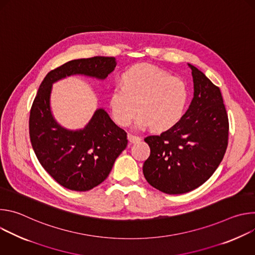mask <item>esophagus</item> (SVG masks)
<instances>
[{"label":"esophagus","mask_w":255,"mask_h":255,"mask_svg":"<svg viewBox=\"0 0 255 255\" xmlns=\"http://www.w3.org/2000/svg\"><path fill=\"white\" fill-rule=\"evenodd\" d=\"M128 139H129L130 143H138L141 140V138L139 136H135V135H132V134L128 135Z\"/></svg>","instance_id":"obj_1"}]
</instances>
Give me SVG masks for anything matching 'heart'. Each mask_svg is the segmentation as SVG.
I'll return each instance as SVG.
<instances>
[{"label":"heart","mask_w":255,"mask_h":255,"mask_svg":"<svg viewBox=\"0 0 255 255\" xmlns=\"http://www.w3.org/2000/svg\"><path fill=\"white\" fill-rule=\"evenodd\" d=\"M121 81L110 95L112 116L119 125L128 126L136 112L137 129L162 131L183 118L189 90L181 80L152 64L138 63L123 72Z\"/></svg>","instance_id":"obj_1"}]
</instances>
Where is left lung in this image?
<instances>
[{
	"label": "left lung",
	"mask_w": 255,
	"mask_h": 255,
	"mask_svg": "<svg viewBox=\"0 0 255 255\" xmlns=\"http://www.w3.org/2000/svg\"><path fill=\"white\" fill-rule=\"evenodd\" d=\"M194 98L186 114L160 135L144 138L150 155L143 163L148 184L168 195L191 192L208 180L228 145L229 122L220 89L196 66Z\"/></svg>",
	"instance_id": "left-lung-1"
}]
</instances>
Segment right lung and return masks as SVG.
Masks as SVG:
<instances>
[{
    "mask_svg": "<svg viewBox=\"0 0 255 255\" xmlns=\"http://www.w3.org/2000/svg\"><path fill=\"white\" fill-rule=\"evenodd\" d=\"M116 64L115 57L105 56L70 60L48 72L34 99L29 118L33 150L43 168L68 190L86 192L103 183L127 146V133L102 108L83 129L62 127L51 112L52 85L76 75L104 81Z\"/></svg>",
    "mask_w": 255,
    "mask_h": 255,
    "instance_id": "right-lung-1",
    "label": "right lung"
}]
</instances>
